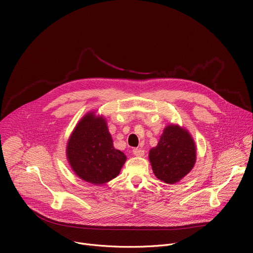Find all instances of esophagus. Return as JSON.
Returning a JSON list of instances; mask_svg holds the SVG:
<instances>
[{"mask_svg": "<svg viewBox=\"0 0 253 253\" xmlns=\"http://www.w3.org/2000/svg\"><path fill=\"white\" fill-rule=\"evenodd\" d=\"M133 155L134 156H136V157H142L143 155H144V151L143 150H141V149H139V148H135V149H133Z\"/></svg>", "mask_w": 253, "mask_h": 253, "instance_id": "obj_1", "label": "esophagus"}]
</instances>
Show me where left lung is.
<instances>
[{
    "label": "left lung",
    "mask_w": 253,
    "mask_h": 253,
    "mask_svg": "<svg viewBox=\"0 0 253 253\" xmlns=\"http://www.w3.org/2000/svg\"><path fill=\"white\" fill-rule=\"evenodd\" d=\"M157 178L172 184L187 175L196 162L195 142L188 131L169 125L149 154Z\"/></svg>",
    "instance_id": "1"
}]
</instances>
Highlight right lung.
I'll use <instances>...</instances> for the list:
<instances>
[{
  "mask_svg": "<svg viewBox=\"0 0 253 253\" xmlns=\"http://www.w3.org/2000/svg\"><path fill=\"white\" fill-rule=\"evenodd\" d=\"M66 155L75 173L92 184L115 178L126 161V156L114 148L104 119L93 114L86 115L75 128Z\"/></svg>",
  "mask_w": 253,
  "mask_h": 253,
  "instance_id": "obj_1",
  "label": "right lung"
}]
</instances>
